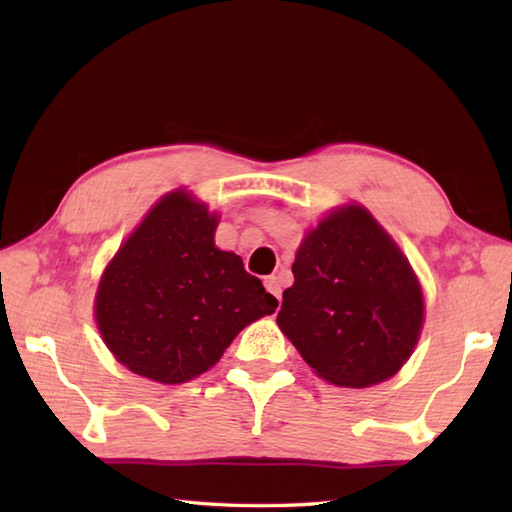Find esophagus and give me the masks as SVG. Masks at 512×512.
Instances as JSON below:
<instances>
[{"label":"esophagus","instance_id":"34e87169","mask_svg":"<svg viewBox=\"0 0 512 512\" xmlns=\"http://www.w3.org/2000/svg\"><path fill=\"white\" fill-rule=\"evenodd\" d=\"M264 286H266V290L270 292V295H273L277 301H281V284H279L277 277H266L264 279Z\"/></svg>","mask_w":512,"mask_h":512}]
</instances>
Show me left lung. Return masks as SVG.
<instances>
[{
  "label": "left lung",
  "mask_w": 512,
  "mask_h": 512,
  "mask_svg": "<svg viewBox=\"0 0 512 512\" xmlns=\"http://www.w3.org/2000/svg\"><path fill=\"white\" fill-rule=\"evenodd\" d=\"M277 323L314 372L339 387L394 376L418 343L424 301L394 239L363 206L332 211L303 239Z\"/></svg>",
  "instance_id": "obj_1"
}]
</instances>
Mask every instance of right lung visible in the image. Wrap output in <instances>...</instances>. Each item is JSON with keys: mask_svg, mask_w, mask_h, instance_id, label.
Returning <instances> with one entry per match:
<instances>
[{"mask_svg": "<svg viewBox=\"0 0 512 512\" xmlns=\"http://www.w3.org/2000/svg\"><path fill=\"white\" fill-rule=\"evenodd\" d=\"M217 215L189 193L165 195L101 277L94 314L105 345L134 374L180 385L204 374L277 299L242 257L213 242Z\"/></svg>", "mask_w": 512, "mask_h": 512, "instance_id": "obj_1", "label": "right lung"}]
</instances>
